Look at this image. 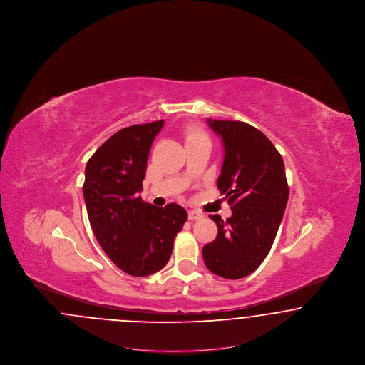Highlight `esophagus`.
I'll return each mask as SVG.
<instances>
[{"mask_svg":"<svg viewBox=\"0 0 365 365\" xmlns=\"http://www.w3.org/2000/svg\"><path fill=\"white\" fill-rule=\"evenodd\" d=\"M204 217V213L198 212V210H190L189 212V219L190 220H198V219H202Z\"/></svg>","mask_w":365,"mask_h":365,"instance_id":"obj_1","label":"esophagus"}]
</instances>
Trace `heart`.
Masks as SVG:
<instances>
[{"mask_svg":"<svg viewBox=\"0 0 365 365\" xmlns=\"http://www.w3.org/2000/svg\"><path fill=\"white\" fill-rule=\"evenodd\" d=\"M185 140H186V145H187V143L198 142V140H209V138L208 135L200 127L190 125L185 131Z\"/></svg>","mask_w":365,"mask_h":365,"instance_id":"obj_1","label":"heart"}]
</instances>
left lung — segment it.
<instances>
[{"mask_svg":"<svg viewBox=\"0 0 365 365\" xmlns=\"http://www.w3.org/2000/svg\"><path fill=\"white\" fill-rule=\"evenodd\" d=\"M208 125L223 140L225 160L217 189L232 215L217 226L215 241L202 247L209 271L226 279H241L259 268L275 241L289 200L284 163L260 130L243 122L212 120Z\"/></svg>","mask_w":365,"mask_h":365,"instance_id":"left-lung-1","label":"left lung"}]
</instances>
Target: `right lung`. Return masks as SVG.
<instances>
[{
	"label": "right lung",
	"instance_id": "obj_1",
	"mask_svg": "<svg viewBox=\"0 0 365 365\" xmlns=\"http://www.w3.org/2000/svg\"><path fill=\"white\" fill-rule=\"evenodd\" d=\"M163 125L158 120L119 130L85 170L83 197L93 232L106 256L133 277H149L165 267L187 219L178 204L163 208L140 198L149 150Z\"/></svg>",
	"mask_w": 365,
	"mask_h": 365
}]
</instances>
